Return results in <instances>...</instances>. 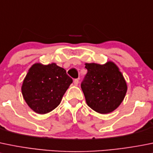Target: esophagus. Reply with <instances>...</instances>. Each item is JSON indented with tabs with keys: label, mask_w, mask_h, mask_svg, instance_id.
I'll use <instances>...</instances> for the list:
<instances>
[{
	"label": "esophagus",
	"mask_w": 153,
	"mask_h": 153,
	"mask_svg": "<svg viewBox=\"0 0 153 153\" xmlns=\"http://www.w3.org/2000/svg\"><path fill=\"white\" fill-rule=\"evenodd\" d=\"M73 83H74V85L77 86L78 84V83H79V81H78V79H75L74 80Z\"/></svg>",
	"instance_id": "34e87169"
}]
</instances>
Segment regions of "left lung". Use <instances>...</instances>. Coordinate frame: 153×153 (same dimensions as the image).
<instances>
[{
	"label": "left lung",
	"mask_w": 153,
	"mask_h": 153,
	"mask_svg": "<svg viewBox=\"0 0 153 153\" xmlns=\"http://www.w3.org/2000/svg\"><path fill=\"white\" fill-rule=\"evenodd\" d=\"M87 69L81 89L90 108L102 114L111 113L120 105L126 94V81L113 61L105 64L86 63Z\"/></svg>",
	"instance_id": "1"
}]
</instances>
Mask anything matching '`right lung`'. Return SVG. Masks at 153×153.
Segmentation results:
<instances>
[{"label": "right lung", "mask_w": 153, "mask_h": 153, "mask_svg": "<svg viewBox=\"0 0 153 153\" xmlns=\"http://www.w3.org/2000/svg\"><path fill=\"white\" fill-rule=\"evenodd\" d=\"M72 83L66 70L56 63H36L24 78L22 93L31 110L36 114H45L60 105Z\"/></svg>", "instance_id": "right-lung-1"}]
</instances>
